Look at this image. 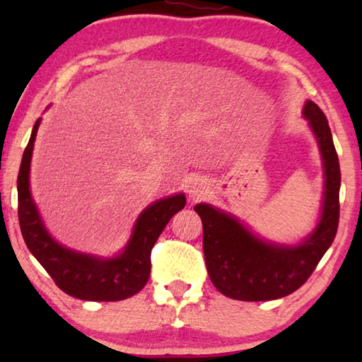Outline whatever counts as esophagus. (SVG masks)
I'll return each instance as SVG.
<instances>
[{
  "label": "esophagus",
  "mask_w": 362,
  "mask_h": 362,
  "mask_svg": "<svg viewBox=\"0 0 362 362\" xmlns=\"http://www.w3.org/2000/svg\"><path fill=\"white\" fill-rule=\"evenodd\" d=\"M206 182L196 177V180H191L189 185H187V192H189V197L192 201L201 199L202 196L206 194Z\"/></svg>",
  "instance_id": "esophagus-1"
}]
</instances>
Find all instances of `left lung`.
I'll return each instance as SVG.
<instances>
[{"instance_id":"1","label":"left lung","mask_w":362,"mask_h":362,"mask_svg":"<svg viewBox=\"0 0 362 362\" xmlns=\"http://www.w3.org/2000/svg\"><path fill=\"white\" fill-rule=\"evenodd\" d=\"M305 117L313 128L325 161V202L313 234L296 247L272 245L257 239L234 217L197 204L202 221V247L211 281L222 295L242 301L276 300L293 293L313 274L333 244L339 224L341 170L325 113L306 102Z\"/></svg>"}]
</instances>
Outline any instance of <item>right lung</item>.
Returning a JSON list of instances; mask_svg holds the SVG:
<instances>
[{
    "instance_id": "1",
    "label": "right lung",
    "mask_w": 362,
    "mask_h": 362,
    "mask_svg": "<svg viewBox=\"0 0 362 362\" xmlns=\"http://www.w3.org/2000/svg\"><path fill=\"white\" fill-rule=\"evenodd\" d=\"M39 120L23 153L18 173V219L23 239L56 285L74 298L118 301L130 298L146 285L151 272V249L171 217L186 206L185 194L166 197L143 211L130 244L120 257L100 260L64 249L44 229L29 192V165Z\"/></svg>"
}]
</instances>
